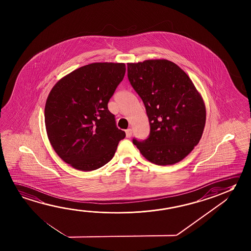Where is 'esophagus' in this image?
I'll return each instance as SVG.
<instances>
[{"mask_svg":"<svg viewBox=\"0 0 251 251\" xmlns=\"http://www.w3.org/2000/svg\"><path fill=\"white\" fill-rule=\"evenodd\" d=\"M132 136V129L131 128H128L126 130V136H127V138H130Z\"/></svg>","mask_w":251,"mask_h":251,"instance_id":"1","label":"esophagus"}]
</instances>
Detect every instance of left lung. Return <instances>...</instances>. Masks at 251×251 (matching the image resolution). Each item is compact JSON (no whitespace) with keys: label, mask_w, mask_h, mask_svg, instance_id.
<instances>
[{"label":"left lung","mask_w":251,"mask_h":251,"mask_svg":"<svg viewBox=\"0 0 251 251\" xmlns=\"http://www.w3.org/2000/svg\"><path fill=\"white\" fill-rule=\"evenodd\" d=\"M127 65V78L144 102L151 126L147 139L134 138L133 143L153 164L174 165L201 138L205 124L201 95L173 62L150 59Z\"/></svg>","instance_id":"obj_1"}]
</instances>
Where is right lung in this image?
<instances>
[{"label":"right lung","instance_id":"right-lung-1","mask_svg":"<svg viewBox=\"0 0 251 251\" xmlns=\"http://www.w3.org/2000/svg\"><path fill=\"white\" fill-rule=\"evenodd\" d=\"M124 63H93L59 79L45 108L46 132L66 164L83 172L102 167L126 136L107 103L124 79Z\"/></svg>","mask_w":251,"mask_h":251}]
</instances>
